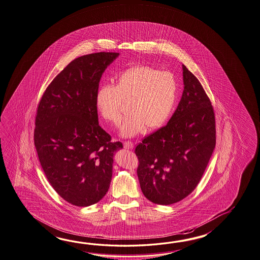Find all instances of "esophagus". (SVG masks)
<instances>
[{
	"mask_svg": "<svg viewBox=\"0 0 260 260\" xmlns=\"http://www.w3.org/2000/svg\"><path fill=\"white\" fill-rule=\"evenodd\" d=\"M123 147L125 149H133L134 147V144L131 141H125L123 143Z\"/></svg>",
	"mask_w": 260,
	"mask_h": 260,
	"instance_id": "obj_1",
	"label": "esophagus"
}]
</instances>
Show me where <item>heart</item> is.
Listing matches in <instances>:
<instances>
[{
    "label": "heart",
    "instance_id": "b5f03b06",
    "mask_svg": "<svg viewBox=\"0 0 260 260\" xmlns=\"http://www.w3.org/2000/svg\"><path fill=\"white\" fill-rule=\"evenodd\" d=\"M177 96L178 82L171 72L137 65L116 76L114 85L101 86L96 91L95 105L106 122L118 126L122 103H128L129 114L120 127V136L131 138L147 127H161L170 118Z\"/></svg>",
    "mask_w": 260,
    "mask_h": 260
}]
</instances>
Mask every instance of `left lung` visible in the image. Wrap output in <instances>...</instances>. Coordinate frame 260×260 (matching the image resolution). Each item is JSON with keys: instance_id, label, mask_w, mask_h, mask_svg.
<instances>
[{"instance_id": "left-lung-1", "label": "left lung", "mask_w": 260, "mask_h": 260, "mask_svg": "<svg viewBox=\"0 0 260 260\" xmlns=\"http://www.w3.org/2000/svg\"><path fill=\"white\" fill-rule=\"evenodd\" d=\"M184 90L167 125L136 147L142 192L170 205L193 191L215 147L213 106L198 79L182 65Z\"/></svg>"}]
</instances>
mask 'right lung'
Here are the masks:
<instances>
[{"instance_id": "add662e5", "label": "right lung", "mask_w": 260, "mask_h": 260, "mask_svg": "<svg viewBox=\"0 0 260 260\" xmlns=\"http://www.w3.org/2000/svg\"><path fill=\"white\" fill-rule=\"evenodd\" d=\"M119 53L77 57L52 80L38 104L35 147L53 189L75 206L98 203L108 191L113 156L123 148L99 125L95 95Z\"/></svg>"}]
</instances>
